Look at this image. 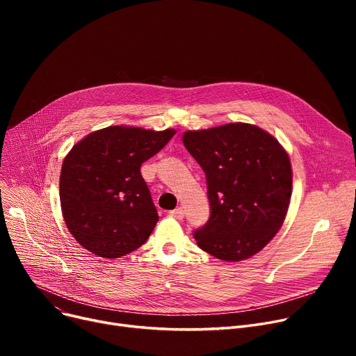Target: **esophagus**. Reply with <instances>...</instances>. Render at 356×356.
Wrapping results in <instances>:
<instances>
[{
	"label": "esophagus",
	"instance_id": "1",
	"mask_svg": "<svg viewBox=\"0 0 356 356\" xmlns=\"http://www.w3.org/2000/svg\"><path fill=\"white\" fill-rule=\"evenodd\" d=\"M170 213V216H173V218H176V219H183L184 218V209L180 207V208H176L175 211H170L168 212Z\"/></svg>",
	"mask_w": 356,
	"mask_h": 356
}]
</instances>
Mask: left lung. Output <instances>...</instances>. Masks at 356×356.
Here are the masks:
<instances>
[{
    "instance_id": "left-lung-1",
    "label": "left lung",
    "mask_w": 356,
    "mask_h": 356,
    "mask_svg": "<svg viewBox=\"0 0 356 356\" xmlns=\"http://www.w3.org/2000/svg\"><path fill=\"white\" fill-rule=\"evenodd\" d=\"M181 140L208 183L211 218L195 232L197 245L228 263L251 258L287 216L293 172L286 148L247 122L188 129Z\"/></svg>"
}]
</instances>
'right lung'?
<instances>
[{"label": "right lung", "instance_id": "add662e5", "mask_svg": "<svg viewBox=\"0 0 356 356\" xmlns=\"http://www.w3.org/2000/svg\"><path fill=\"white\" fill-rule=\"evenodd\" d=\"M176 129L111 125L88 134L66 154L59 181L62 215L73 238L102 258L141 247L159 220L140 167Z\"/></svg>", "mask_w": 356, "mask_h": 356}]
</instances>
